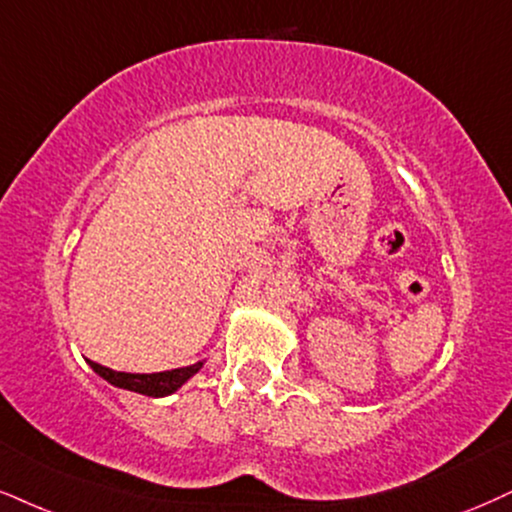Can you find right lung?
I'll list each match as a JSON object with an SVG mask.
<instances>
[{"label":"right lung","mask_w":512,"mask_h":512,"mask_svg":"<svg viewBox=\"0 0 512 512\" xmlns=\"http://www.w3.org/2000/svg\"><path fill=\"white\" fill-rule=\"evenodd\" d=\"M92 370L97 375H102L106 382L116 384L121 389H130L137 391V394L144 396H168L173 394L175 389H180L194 372H199V368L204 363H194L187 365V368H178V370H166V372H151V375H132V372H116L111 368H104V365L90 361Z\"/></svg>","instance_id":"add662e5"}]
</instances>
